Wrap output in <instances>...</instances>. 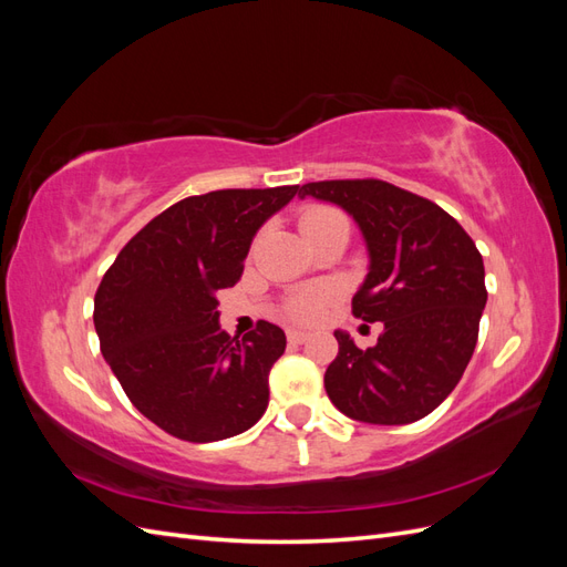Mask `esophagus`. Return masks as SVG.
<instances>
[{
	"instance_id": "34e87169",
	"label": "esophagus",
	"mask_w": 567,
	"mask_h": 567,
	"mask_svg": "<svg viewBox=\"0 0 567 567\" xmlns=\"http://www.w3.org/2000/svg\"><path fill=\"white\" fill-rule=\"evenodd\" d=\"M286 338H288V342H293V346H300V342L310 340V333H307V331H298V329H288Z\"/></svg>"
}]
</instances>
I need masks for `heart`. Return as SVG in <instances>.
Instances as JSON below:
<instances>
[{
    "label": "heart",
    "mask_w": 567,
    "mask_h": 567,
    "mask_svg": "<svg viewBox=\"0 0 567 567\" xmlns=\"http://www.w3.org/2000/svg\"><path fill=\"white\" fill-rule=\"evenodd\" d=\"M336 221H346L338 210L326 208V205H312L300 215V229L305 236H312L326 227L336 225ZM331 300V290L329 288H310V290H300V293L290 296L281 312L286 319L298 321V323H312L321 317L326 302Z\"/></svg>",
    "instance_id": "b5f03b06"
}]
</instances>
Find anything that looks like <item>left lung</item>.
<instances>
[{"mask_svg":"<svg viewBox=\"0 0 567 567\" xmlns=\"http://www.w3.org/2000/svg\"><path fill=\"white\" fill-rule=\"evenodd\" d=\"M300 198L340 205L362 229L369 274L352 315L383 321L373 348L336 331L338 357L323 385L342 414L375 423H414L461 381L487 302L485 265L473 238L440 205L383 179L302 184Z\"/></svg>","mask_w":567,"mask_h":567,"instance_id":"obj_1","label":"left lung"}]
</instances>
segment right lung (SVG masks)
Instances as JSON below:
<instances>
[{"mask_svg": "<svg viewBox=\"0 0 567 567\" xmlns=\"http://www.w3.org/2000/svg\"><path fill=\"white\" fill-rule=\"evenodd\" d=\"M296 194L298 186H274L188 196L132 236L101 279V354L130 402L165 433L217 442L262 419L286 333L257 321L231 338L215 293L241 279L252 236Z\"/></svg>", "mask_w": 567, "mask_h": 567, "instance_id": "obj_1", "label": "right lung"}]
</instances>
